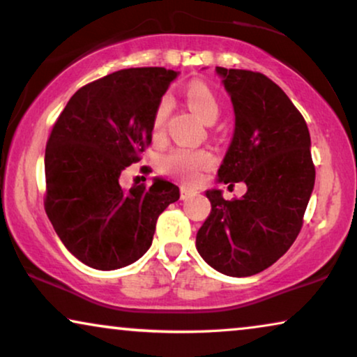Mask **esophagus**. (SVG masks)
I'll use <instances>...</instances> for the list:
<instances>
[{"mask_svg":"<svg viewBox=\"0 0 357 357\" xmlns=\"http://www.w3.org/2000/svg\"><path fill=\"white\" fill-rule=\"evenodd\" d=\"M198 192L195 188H188V187H182L180 188V197H182V199H188V198H192V197H195V195H197Z\"/></svg>","mask_w":357,"mask_h":357,"instance_id":"1","label":"esophagus"}]
</instances>
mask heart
I'll list each match as a JSON object with an SVG mask.
<instances>
[{
    "label": "heart",
    "instance_id": "obj_1",
    "mask_svg": "<svg viewBox=\"0 0 357 357\" xmlns=\"http://www.w3.org/2000/svg\"><path fill=\"white\" fill-rule=\"evenodd\" d=\"M188 104L192 109L206 121V123H213L219 116L221 112V104H219L218 97L214 92L209 89L203 82L195 81L188 84L187 91ZM170 110V100L169 97H164L159 102L158 109H155L154 120H153V133L155 138L162 135L165 119H167ZM214 159L211 153L204 149H187V148H175L167 153L160 160V167L164 172L177 175V177L187 180V182H195L199 177L203 170L209 169L213 165Z\"/></svg>",
    "mask_w": 357,
    "mask_h": 357
}]
</instances>
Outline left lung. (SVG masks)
Returning <instances> with one entry per match:
<instances>
[{
    "instance_id": "8db88e82",
    "label": "left lung",
    "mask_w": 357,
    "mask_h": 357,
    "mask_svg": "<svg viewBox=\"0 0 357 357\" xmlns=\"http://www.w3.org/2000/svg\"><path fill=\"white\" fill-rule=\"evenodd\" d=\"M231 97L236 125L218 182H243L242 198L206 190L211 213L197 234V250L222 275H257L294 243L315 183L304 116L261 73L216 66Z\"/></svg>"
}]
</instances>
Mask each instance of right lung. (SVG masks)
<instances>
[{
	"label": "right lung",
	"mask_w": 357,
	"mask_h": 357,
	"mask_svg": "<svg viewBox=\"0 0 357 357\" xmlns=\"http://www.w3.org/2000/svg\"><path fill=\"white\" fill-rule=\"evenodd\" d=\"M178 71L120 70L81 87L53 125L45 149V211L68 252L96 270L139 260L159 214L180 192L154 177L121 188L120 175L153 139L155 109Z\"/></svg>",
	"instance_id": "add662e5"
}]
</instances>
